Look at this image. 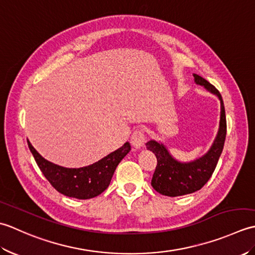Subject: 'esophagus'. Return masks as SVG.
<instances>
[{
	"instance_id": "34e87169",
	"label": "esophagus",
	"mask_w": 255,
	"mask_h": 255,
	"mask_svg": "<svg viewBox=\"0 0 255 255\" xmlns=\"http://www.w3.org/2000/svg\"><path fill=\"white\" fill-rule=\"evenodd\" d=\"M145 139V133L143 128H138L131 134V143L136 149L142 147Z\"/></svg>"
}]
</instances>
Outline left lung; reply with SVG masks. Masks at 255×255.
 <instances>
[{
    "label": "left lung",
    "mask_w": 255,
    "mask_h": 255,
    "mask_svg": "<svg viewBox=\"0 0 255 255\" xmlns=\"http://www.w3.org/2000/svg\"><path fill=\"white\" fill-rule=\"evenodd\" d=\"M194 79L197 84L203 85L206 90L217 95L220 100L221 112L219 130L208 152L202 158L188 162V163H181L173 159L164 145L154 140H150L145 143L147 149L152 151L158 161L152 180H151V185L156 192L165 196H182V195L199 191L213 175L224 149L227 134V122L223 97L219 91L207 80L197 74H194Z\"/></svg>",
    "instance_id": "obj_1"
}]
</instances>
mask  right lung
<instances>
[{"label": "right lung", "mask_w": 255, "mask_h": 255, "mask_svg": "<svg viewBox=\"0 0 255 255\" xmlns=\"http://www.w3.org/2000/svg\"><path fill=\"white\" fill-rule=\"evenodd\" d=\"M27 142L37 165L52 187L68 197L78 199L93 198L104 192L110 185L118 163L130 151V144L126 142L122 148L93 164L80 169H68L47 161L37 152L28 140Z\"/></svg>", "instance_id": "right-lung-1"}]
</instances>
